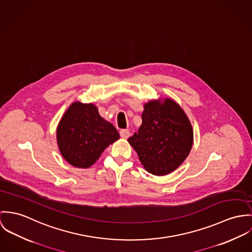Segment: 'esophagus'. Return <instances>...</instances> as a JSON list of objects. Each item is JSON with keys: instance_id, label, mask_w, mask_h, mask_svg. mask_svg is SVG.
Returning <instances> with one entry per match:
<instances>
[{"instance_id": "1", "label": "esophagus", "mask_w": 252, "mask_h": 252, "mask_svg": "<svg viewBox=\"0 0 252 252\" xmlns=\"http://www.w3.org/2000/svg\"><path fill=\"white\" fill-rule=\"evenodd\" d=\"M120 135H121L122 138L127 139V138L129 137V130H127V129H122V130L120 131Z\"/></svg>"}]
</instances>
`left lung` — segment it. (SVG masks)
<instances>
[{
    "mask_svg": "<svg viewBox=\"0 0 252 252\" xmlns=\"http://www.w3.org/2000/svg\"><path fill=\"white\" fill-rule=\"evenodd\" d=\"M144 168L156 176H164L179 167L193 144L191 124L171 98L151 100L144 105L138 132L128 138Z\"/></svg>",
    "mask_w": 252,
    "mask_h": 252,
    "instance_id": "obj_1",
    "label": "left lung"
}]
</instances>
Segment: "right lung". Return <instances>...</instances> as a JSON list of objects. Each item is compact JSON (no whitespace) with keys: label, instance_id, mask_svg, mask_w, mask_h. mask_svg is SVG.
Wrapping results in <instances>:
<instances>
[{"label":"right lung","instance_id":"add662e5","mask_svg":"<svg viewBox=\"0 0 252 252\" xmlns=\"http://www.w3.org/2000/svg\"><path fill=\"white\" fill-rule=\"evenodd\" d=\"M120 138L93 103L73 102L57 127V143L63 158L72 166L89 168L110 144Z\"/></svg>","mask_w":252,"mask_h":252}]
</instances>
